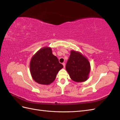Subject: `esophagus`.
I'll return each mask as SVG.
<instances>
[{"label": "esophagus", "instance_id": "34e87169", "mask_svg": "<svg viewBox=\"0 0 120 120\" xmlns=\"http://www.w3.org/2000/svg\"><path fill=\"white\" fill-rule=\"evenodd\" d=\"M63 66H64V68L65 66H66V64H65L64 63H63Z\"/></svg>", "mask_w": 120, "mask_h": 120}]
</instances>
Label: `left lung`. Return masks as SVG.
Instances as JSON below:
<instances>
[{
    "label": "left lung",
    "mask_w": 120,
    "mask_h": 120,
    "mask_svg": "<svg viewBox=\"0 0 120 120\" xmlns=\"http://www.w3.org/2000/svg\"><path fill=\"white\" fill-rule=\"evenodd\" d=\"M66 68L72 80L77 82L86 81L90 71V64L84 56L72 50L66 64Z\"/></svg>",
    "instance_id": "1"
}]
</instances>
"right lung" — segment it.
Returning <instances> with one entry per match:
<instances>
[{"mask_svg": "<svg viewBox=\"0 0 120 120\" xmlns=\"http://www.w3.org/2000/svg\"><path fill=\"white\" fill-rule=\"evenodd\" d=\"M63 68V64L52 54L50 48L39 50L32 57L30 63L32 78L35 82L42 85H49L53 82L58 72Z\"/></svg>", "mask_w": 120, "mask_h": 120, "instance_id": "right-lung-1", "label": "right lung"}]
</instances>
